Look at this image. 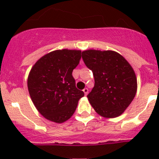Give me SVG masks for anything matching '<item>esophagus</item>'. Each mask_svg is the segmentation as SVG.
<instances>
[{
	"mask_svg": "<svg viewBox=\"0 0 159 159\" xmlns=\"http://www.w3.org/2000/svg\"><path fill=\"white\" fill-rule=\"evenodd\" d=\"M83 91H84V94H85V95H87V94H89V89H88L87 88H85V89H83Z\"/></svg>",
	"mask_w": 159,
	"mask_h": 159,
	"instance_id": "34e87169",
	"label": "esophagus"
}]
</instances>
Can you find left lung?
Instances as JSON below:
<instances>
[{
  "label": "left lung",
  "mask_w": 159,
  "mask_h": 159,
  "mask_svg": "<svg viewBox=\"0 0 159 159\" xmlns=\"http://www.w3.org/2000/svg\"><path fill=\"white\" fill-rule=\"evenodd\" d=\"M82 59L94 78L87 96L91 106L105 118L121 115L137 91V78L130 64L113 51L88 50L82 51Z\"/></svg>",
  "instance_id": "8db88e82"
}]
</instances>
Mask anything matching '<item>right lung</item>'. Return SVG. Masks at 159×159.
Returning <instances> with one entry per match:
<instances>
[{
    "mask_svg": "<svg viewBox=\"0 0 159 159\" xmlns=\"http://www.w3.org/2000/svg\"><path fill=\"white\" fill-rule=\"evenodd\" d=\"M81 51L56 50L32 67L28 78L29 94L38 111L56 123L69 119L84 93L75 85L72 71L79 64Z\"/></svg>",
    "mask_w": 159,
    "mask_h": 159,
    "instance_id": "right-lung-1",
    "label": "right lung"
}]
</instances>
